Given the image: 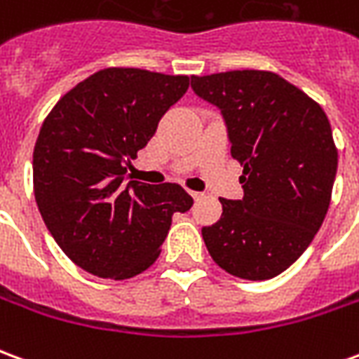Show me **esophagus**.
<instances>
[{
  "label": "esophagus",
  "mask_w": 359,
  "mask_h": 359,
  "mask_svg": "<svg viewBox=\"0 0 359 359\" xmlns=\"http://www.w3.org/2000/svg\"><path fill=\"white\" fill-rule=\"evenodd\" d=\"M188 194L192 196L194 200H200V198H203V192H198V190H188Z\"/></svg>",
  "instance_id": "obj_1"
}]
</instances>
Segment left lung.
Segmentation results:
<instances>
[{"label":"left lung","mask_w":359,"mask_h":359,"mask_svg":"<svg viewBox=\"0 0 359 359\" xmlns=\"http://www.w3.org/2000/svg\"><path fill=\"white\" fill-rule=\"evenodd\" d=\"M192 90L221 109L231 156L244 167V198H221V219L202 229L208 252L234 277H277L329 210L339 163L331 123L319 103L269 71L192 76Z\"/></svg>","instance_id":"1"}]
</instances>
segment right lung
Segmentation results:
<instances>
[{"mask_svg":"<svg viewBox=\"0 0 359 359\" xmlns=\"http://www.w3.org/2000/svg\"><path fill=\"white\" fill-rule=\"evenodd\" d=\"M184 74L111 67L69 90L43 121L32 157L38 210L81 269L130 278L156 262L172 213L194 200L179 184H125L126 163L187 94Z\"/></svg>","mask_w":359,"mask_h":359,"instance_id":"1","label":"right lung"}]
</instances>
